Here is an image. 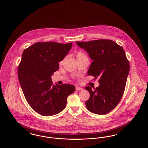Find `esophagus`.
Masks as SVG:
<instances>
[{
  "instance_id": "esophagus-1",
  "label": "esophagus",
  "mask_w": 148,
  "mask_h": 148,
  "mask_svg": "<svg viewBox=\"0 0 148 148\" xmlns=\"http://www.w3.org/2000/svg\"><path fill=\"white\" fill-rule=\"evenodd\" d=\"M76 90L77 91H80V90H83V88L80 87H76Z\"/></svg>"
}]
</instances>
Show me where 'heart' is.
I'll return each instance as SVG.
<instances>
[{
	"label": "heart",
	"instance_id": "1",
	"mask_svg": "<svg viewBox=\"0 0 148 148\" xmlns=\"http://www.w3.org/2000/svg\"><path fill=\"white\" fill-rule=\"evenodd\" d=\"M75 57L76 58L77 60H81V59H88V58L87 57V56L85 55V53H84L83 52H80V51L77 52L75 54ZM62 62H63V61H61L60 62V64H62Z\"/></svg>",
	"mask_w": 148,
	"mask_h": 148
}]
</instances>
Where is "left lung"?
<instances>
[{
  "label": "left lung",
  "mask_w": 148,
  "mask_h": 148,
  "mask_svg": "<svg viewBox=\"0 0 148 148\" xmlns=\"http://www.w3.org/2000/svg\"><path fill=\"white\" fill-rule=\"evenodd\" d=\"M88 54L92 62L87 74L95 79L100 78V85L90 92L86 105L91 113L106 114L114 109L122 99L130 71V64L121 46L111 40L100 39L89 42H76Z\"/></svg>",
  "instance_id": "obj_1"
}]
</instances>
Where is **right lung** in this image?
<instances>
[{
    "label": "right lung",
    "instance_id": "obj_1",
    "mask_svg": "<svg viewBox=\"0 0 148 148\" xmlns=\"http://www.w3.org/2000/svg\"><path fill=\"white\" fill-rule=\"evenodd\" d=\"M72 43L38 42L25 49L18 68V77L25 99L37 113L52 116L62 111L75 90L69 84H53L51 76L58 62L67 55Z\"/></svg>",
    "mask_w": 148,
    "mask_h": 148
}]
</instances>
